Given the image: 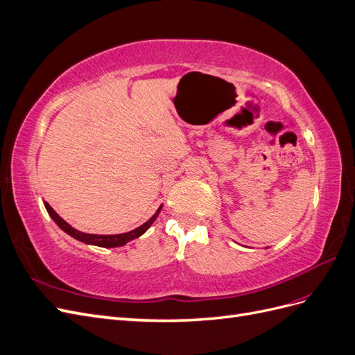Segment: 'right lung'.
Segmentation results:
<instances>
[{
  "label": "right lung",
  "instance_id": "add662e5",
  "mask_svg": "<svg viewBox=\"0 0 355 355\" xmlns=\"http://www.w3.org/2000/svg\"><path fill=\"white\" fill-rule=\"evenodd\" d=\"M44 206H46L47 213L50 214V218L58 223V227L62 231H65L68 235H71V237H73L75 240H78L81 243L99 245V247H121V245L127 244L128 241H132V240H135L137 237H141V235L145 234L148 231V228L154 223V220L157 219L161 207H163V206H159L158 210L155 211V214H154L151 219H149L148 222H145L144 225H141V227H139V228L133 230V231H128V232H124V234H114V235H99V234H85V232H81L78 230L72 228L68 222L63 220L59 216V214L50 207V204L47 201H44Z\"/></svg>",
  "mask_w": 355,
  "mask_h": 355
}]
</instances>
